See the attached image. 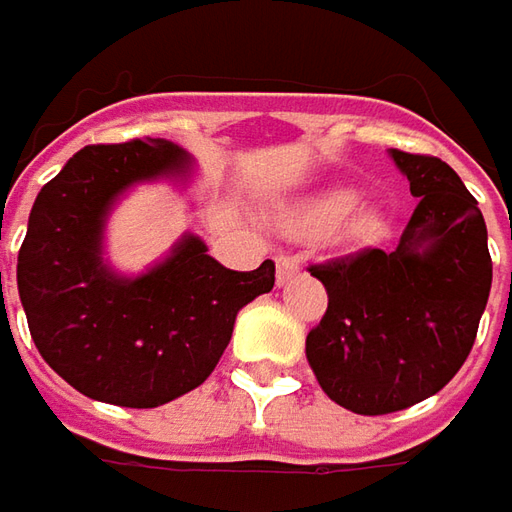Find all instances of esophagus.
<instances>
[{
  "label": "esophagus",
  "mask_w": 512,
  "mask_h": 512,
  "mask_svg": "<svg viewBox=\"0 0 512 512\" xmlns=\"http://www.w3.org/2000/svg\"><path fill=\"white\" fill-rule=\"evenodd\" d=\"M297 272H300V257L277 255V286L289 283Z\"/></svg>",
  "instance_id": "34e87169"
}]
</instances>
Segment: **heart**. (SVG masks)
I'll use <instances>...</instances> for the list:
<instances>
[{"label":"heart","instance_id":"obj_1","mask_svg":"<svg viewBox=\"0 0 512 512\" xmlns=\"http://www.w3.org/2000/svg\"><path fill=\"white\" fill-rule=\"evenodd\" d=\"M357 192L354 189H331L323 192L320 198L309 201L300 215H297V226L309 235H331L337 229H343L348 218L357 209Z\"/></svg>","mask_w":512,"mask_h":512}]
</instances>
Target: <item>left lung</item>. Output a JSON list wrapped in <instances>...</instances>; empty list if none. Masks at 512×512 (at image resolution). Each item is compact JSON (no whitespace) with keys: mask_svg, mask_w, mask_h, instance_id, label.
Segmentation results:
<instances>
[{"mask_svg":"<svg viewBox=\"0 0 512 512\" xmlns=\"http://www.w3.org/2000/svg\"><path fill=\"white\" fill-rule=\"evenodd\" d=\"M419 198L397 249L309 266L328 309L306 337L320 388L362 416L405 411L467 360L487 306V226L462 178L433 155L391 150Z\"/></svg>","mask_w":512,"mask_h":512,"instance_id":"8db88e82","label":"left lung"}]
</instances>
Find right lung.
Returning a JSON list of instances; mask_svg holds the SVG:
<instances>
[{
  "mask_svg": "<svg viewBox=\"0 0 512 512\" xmlns=\"http://www.w3.org/2000/svg\"><path fill=\"white\" fill-rule=\"evenodd\" d=\"M172 141L93 144L42 186L19 249L16 283L30 337L45 362L84 397L158 408L215 371L238 311L274 286V263L232 272L184 235L138 277L101 257L104 223L133 184L186 178Z\"/></svg>",
  "mask_w": 512,
  "mask_h": 512,
  "instance_id": "add662e5",
  "label": "right lung"
}]
</instances>
